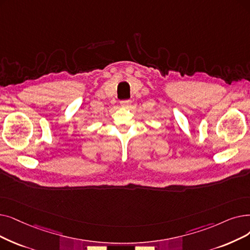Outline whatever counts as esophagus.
Listing matches in <instances>:
<instances>
[{
  "mask_svg": "<svg viewBox=\"0 0 250 250\" xmlns=\"http://www.w3.org/2000/svg\"><path fill=\"white\" fill-rule=\"evenodd\" d=\"M131 103H132L131 100H123V101H121V105L122 106H128V105H131Z\"/></svg>",
  "mask_w": 250,
  "mask_h": 250,
  "instance_id": "esophagus-1",
  "label": "esophagus"
}]
</instances>
